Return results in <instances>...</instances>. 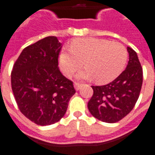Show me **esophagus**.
I'll use <instances>...</instances> for the list:
<instances>
[{
    "label": "esophagus",
    "mask_w": 155,
    "mask_h": 155,
    "mask_svg": "<svg viewBox=\"0 0 155 155\" xmlns=\"http://www.w3.org/2000/svg\"><path fill=\"white\" fill-rule=\"evenodd\" d=\"M81 84H80V83H78V82H75V84H74V86H75V90H79L80 88V87H81Z\"/></svg>",
    "instance_id": "obj_1"
}]
</instances>
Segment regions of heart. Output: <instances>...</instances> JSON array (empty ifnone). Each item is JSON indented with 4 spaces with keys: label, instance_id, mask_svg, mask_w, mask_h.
Instances as JSON below:
<instances>
[{
    "label": "heart",
    "instance_id": "heart-1",
    "mask_svg": "<svg viewBox=\"0 0 155 155\" xmlns=\"http://www.w3.org/2000/svg\"><path fill=\"white\" fill-rule=\"evenodd\" d=\"M124 46L107 40L86 38L76 40L71 50L64 49L59 57L61 68L67 75H72L84 66L85 71L79 77L88 79L93 76L97 83H108L114 80L124 69L127 60Z\"/></svg>",
    "mask_w": 155,
    "mask_h": 155
}]
</instances>
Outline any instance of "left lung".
<instances>
[{
	"label": "left lung",
	"instance_id": "1",
	"mask_svg": "<svg viewBox=\"0 0 155 155\" xmlns=\"http://www.w3.org/2000/svg\"><path fill=\"white\" fill-rule=\"evenodd\" d=\"M127 68L106 85L92 86L93 94L88 103L93 116L102 122L116 123L132 111L140 95L143 71L137 54L127 47Z\"/></svg>",
	"mask_w": 155,
	"mask_h": 155
}]
</instances>
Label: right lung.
<instances>
[{
	"instance_id": "obj_1",
	"label": "right lung",
	"mask_w": 155,
	"mask_h": 155,
	"mask_svg": "<svg viewBox=\"0 0 155 155\" xmlns=\"http://www.w3.org/2000/svg\"><path fill=\"white\" fill-rule=\"evenodd\" d=\"M62 44L48 36L26 47L11 71V87L18 109L35 124H55L64 116L75 94L73 82L58 67Z\"/></svg>"
}]
</instances>
